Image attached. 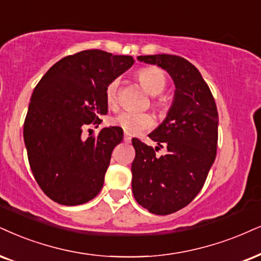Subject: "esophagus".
I'll return each mask as SVG.
<instances>
[{"instance_id": "1", "label": "esophagus", "mask_w": 261, "mask_h": 261, "mask_svg": "<svg viewBox=\"0 0 261 261\" xmlns=\"http://www.w3.org/2000/svg\"><path fill=\"white\" fill-rule=\"evenodd\" d=\"M123 140H124V143H130L132 138H130L129 136H124V137H123Z\"/></svg>"}]
</instances>
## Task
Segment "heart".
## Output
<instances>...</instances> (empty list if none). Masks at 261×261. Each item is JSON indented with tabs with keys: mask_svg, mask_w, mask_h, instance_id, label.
<instances>
[{
	"mask_svg": "<svg viewBox=\"0 0 261 261\" xmlns=\"http://www.w3.org/2000/svg\"><path fill=\"white\" fill-rule=\"evenodd\" d=\"M141 87L151 95L161 94L165 91L167 85V77L163 70L156 66H147L140 69L137 73ZM118 85L117 79L106 86L105 88V101L110 109L117 108L118 102ZM153 105L160 110H165V104L161 100H153ZM111 123L120 127L127 134H138L140 132L149 129L155 124V118L149 112H129L123 111L111 120Z\"/></svg>",
	"mask_w": 261,
	"mask_h": 261,
	"instance_id": "obj_1",
	"label": "heart"
}]
</instances>
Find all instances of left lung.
I'll return each mask as SVG.
<instances>
[{"label": "left lung", "mask_w": 261, "mask_h": 261, "mask_svg": "<svg viewBox=\"0 0 261 261\" xmlns=\"http://www.w3.org/2000/svg\"><path fill=\"white\" fill-rule=\"evenodd\" d=\"M138 59L167 70L175 85L166 120L149 134L159 146L132 140L134 198L151 213L168 215L186 207L203 188L217 156L219 116L208 85L184 58L156 54ZM160 147H166L165 156L155 155Z\"/></svg>", "instance_id": "obj_1"}]
</instances>
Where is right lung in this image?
I'll return each mask as SVG.
<instances>
[{
  "label": "right lung",
  "mask_w": 261,
  "mask_h": 261,
  "mask_svg": "<svg viewBox=\"0 0 261 261\" xmlns=\"http://www.w3.org/2000/svg\"><path fill=\"white\" fill-rule=\"evenodd\" d=\"M130 56L82 50L54 64L35 87L24 122L29 165L50 199L79 205L100 192L112 150L123 139L120 127H98L106 115L105 88L133 65ZM91 130V129H88Z\"/></svg>",
  "instance_id": "right-lung-1"
}]
</instances>
